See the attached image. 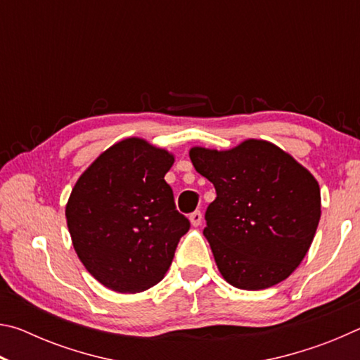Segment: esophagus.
Returning <instances> with one entry per match:
<instances>
[{"label": "esophagus", "instance_id": "obj_1", "mask_svg": "<svg viewBox=\"0 0 360 360\" xmlns=\"http://www.w3.org/2000/svg\"><path fill=\"white\" fill-rule=\"evenodd\" d=\"M188 219H191V224L193 225V227H197V225L202 224L203 214L200 211H193V212H191V216H188Z\"/></svg>", "mask_w": 360, "mask_h": 360}]
</instances>
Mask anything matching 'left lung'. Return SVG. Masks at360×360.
Wrapping results in <instances>:
<instances>
[{
  "instance_id": "8db88e82",
  "label": "left lung",
  "mask_w": 360,
  "mask_h": 360,
  "mask_svg": "<svg viewBox=\"0 0 360 360\" xmlns=\"http://www.w3.org/2000/svg\"><path fill=\"white\" fill-rule=\"evenodd\" d=\"M191 160L217 193L206 208L203 233L225 281L245 290L284 281L307 255L318 229V181L262 139L221 152L193 148Z\"/></svg>"
}]
</instances>
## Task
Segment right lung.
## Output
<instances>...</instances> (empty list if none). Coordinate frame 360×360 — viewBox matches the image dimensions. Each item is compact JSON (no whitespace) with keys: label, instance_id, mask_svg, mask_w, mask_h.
<instances>
[{"label":"right lung","instance_id":"right-lung-1","mask_svg":"<svg viewBox=\"0 0 360 360\" xmlns=\"http://www.w3.org/2000/svg\"><path fill=\"white\" fill-rule=\"evenodd\" d=\"M173 162L167 150L129 138L103 152L72 188L65 212L72 246L106 288L146 290L172 265L191 229L165 181Z\"/></svg>","mask_w":360,"mask_h":360}]
</instances>
